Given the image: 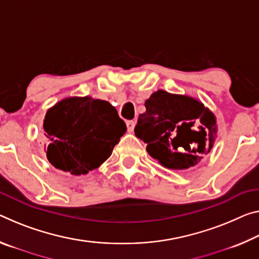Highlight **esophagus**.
<instances>
[{
    "label": "esophagus",
    "mask_w": 259,
    "mask_h": 259,
    "mask_svg": "<svg viewBox=\"0 0 259 259\" xmlns=\"http://www.w3.org/2000/svg\"><path fill=\"white\" fill-rule=\"evenodd\" d=\"M125 124H126V128H128L129 133H131V131H134V129H135V125H136V122L133 121V120H130V121H126Z\"/></svg>",
    "instance_id": "esophagus-1"
}]
</instances>
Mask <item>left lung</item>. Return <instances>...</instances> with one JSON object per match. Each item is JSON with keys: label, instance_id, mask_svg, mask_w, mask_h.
Segmentation results:
<instances>
[{"label": "left lung", "instance_id": "obj_1", "mask_svg": "<svg viewBox=\"0 0 259 259\" xmlns=\"http://www.w3.org/2000/svg\"><path fill=\"white\" fill-rule=\"evenodd\" d=\"M135 135L151 157L171 169L198 163L213 147L215 117L202 102L159 90L145 101Z\"/></svg>", "mask_w": 259, "mask_h": 259}]
</instances>
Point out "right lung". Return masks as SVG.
Here are the masks:
<instances>
[{
  "instance_id": "1",
  "label": "right lung",
  "mask_w": 259,
  "mask_h": 259,
  "mask_svg": "<svg viewBox=\"0 0 259 259\" xmlns=\"http://www.w3.org/2000/svg\"><path fill=\"white\" fill-rule=\"evenodd\" d=\"M124 121L109 102L68 98L46 114V154L53 166L73 175L99 167L125 133Z\"/></svg>"
}]
</instances>
